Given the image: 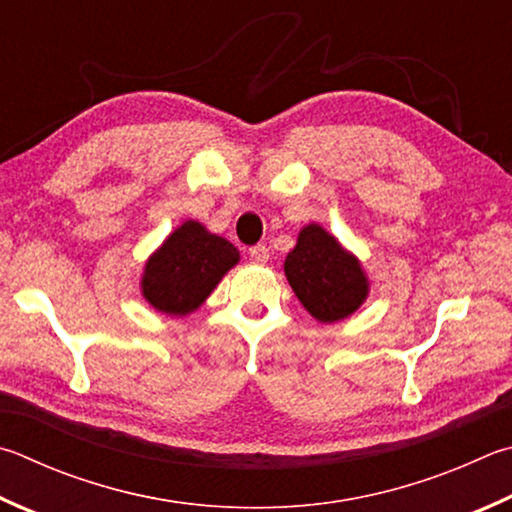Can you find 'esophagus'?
I'll return each instance as SVG.
<instances>
[{
	"instance_id": "34e87169",
	"label": "esophagus",
	"mask_w": 512,
	"mask_h": 512,
	"mask_svg": "<svg viewBox=\"0 0 512 512\" xmlns=\"http://www.w3.org/2000/svg\"><path fill=\"white\" fill-rule=\"evenodd\" d=\"M248 255H250V262L253 264H266V259H268V248L266 246H253L248 250Z\"/></svg>"
}]
</instances>
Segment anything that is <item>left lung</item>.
<instances>
[{
  "mask_svg": "<svg viewBox=\"0 0 512 512\" xmlns=\"http://www.w3.org/2000/svg\"><path fill=\"white\" fill-rule=\"evenodd\" d=\"M293 293L315 320L333 324L356 313L369 297L360 259L320 224H306L284 259Z\"/></svg>",
  "mask_w": 512,
  "mask_h": 512,
  "instance_id": "1",
  "label": "left lung"
}]
</instances>
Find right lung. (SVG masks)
I'll use <instances>...</instances> for the list:
<instances>
[{
	"label": "right lung",
	"mask_w": 512,
	"mask_h": 512,
	"mask_svg": "<svg viewBox=\"0 0 512 512\" xmlns=\"http://www.w3.org/2000/svg\"><path fill=\"white\" fill-rule=\"evenodd\" d=\"M237 264L239 250L228 239L188 219L147 257L138 284L152 309L170 318H185L208 300Z\"/></svg>",
	"instance_id": "add662e5"
}]
</instances>
